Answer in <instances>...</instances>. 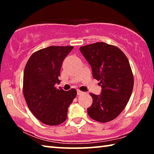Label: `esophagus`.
Listing matches in <instances>:
<instances>
[{
    "instance_id": "esophagus-1",
    "label": "esophagus",
    "mask_w": 154,
    "mask_h": 154,
    "mask_svg": "<svg viewBox=\"0 0 154 154\" xmlns=\"http://www.w3.org/2000/svg\"><path fill=\"white\" fill-rule=\"evenodd\" d=\"M83 94V92H82V91H80V90H77V95H78V96L82 95V94Z\"/></svg>"
}]
</instances>
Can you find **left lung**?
I'll return each instance as SVG.
<instances>
[{
    "label": "left lung",
    "instance_id": "8db88e82",
    "mask_svg": "<svg viewBox=\"0 0 154 154\" xmlns=\"http://www.w3.org/2000/svg\"><path fill=\"white\" fill-rule=\"evenodd\" d=\"M79 49L92 66L93 77L100 81L102 88L100 95L90 94L93 102L88 113L102 123L113 120L124 110L133 90V74L128 60L120 49L103 42Z\"/></svg>",
    "mask_w": 154,
    "mask_h": 154
}]
</instances>
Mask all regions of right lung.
<instances>
[{
  "label": "right lung",
  "instance_id": "obj_1",
  "mask_svg": "<svg viewBox=\"0 0 154 154\" xmlns=\"http://www.w3.org/2000/svg\"><path fill=\"white\" fill-rule=\"evenodd\" d=\"M72 46H49L36 51L26 64L23 94L28 108L38 120L56 126L66 120L69 105L76 97L74 88L57 89L62 62Z\"/></svg>",
  "mask_w": 154,
  "mask_h": 154
}]
</instances>
